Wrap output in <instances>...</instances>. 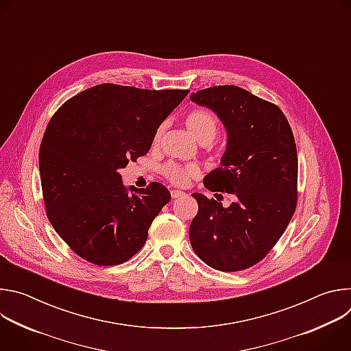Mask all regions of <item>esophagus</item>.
Returning a JSON list of instances; mask_svg holds the SVG:
<instances>
[{
	"label": "esophagus",
	"mask_w": 351,
	"mask_h": 351,
	"mask_svg": "<svg viewBox=\"0 0 351 351\" xmlns=\"http://www.w3.org/2000/svg\"><path fill=\"white\" fill-rule=\"evenodd\" d=\"M171 195H172V198H179V197L184 195V193L180 190H171Z\"/></svg>",
	"instance_id": "34e87169"
}]
</instances>
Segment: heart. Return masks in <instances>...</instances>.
Segmentation results:
<instances>
[{
    "label": "heart",
    "instance_id": "1",
    "mask_svg": "<svg viewBox=\"0 0 351 351\" xmlns=\"http://www.w3.org/2000/svg\"><path fill=\"white\" fill-rule=\"evenodd\" d=\"M184 125L189 132L202 144L211 143L218 134L219 125L217 117L206 108H193L184 115ZM162 133V126L154 134V143H158L160 136ZM164 176L175 186H184L189 183L191 178H194L198 171L194 167H180L178 164H167L162 168Z\"/></svg>",
    "mask_w": 351,
    "mask_h": 351
}]
</instances>
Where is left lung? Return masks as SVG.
I'll return each mask as SVG.
<instances>
[{
  "label": "left lung",
  "instance_id": "8db88e82",
  "mask_svg": "<svg viewBox=\"0 0 351 351\" xmlns=\"http://www.w3.org/2000/svg\"><path fill=\"white\" fill-rule=\"evenodd\" d=\"M191 101L213 110L228 132L221 167L204 178L207 198L193 193L198 213L190 223L194 253L207 265L237 272L258 264L286 230L297 206V148L280 108L237 86L191 93Z\"/></svg>",
  "mask_w": 351,
  "mask_h": 351
}]
</instances>
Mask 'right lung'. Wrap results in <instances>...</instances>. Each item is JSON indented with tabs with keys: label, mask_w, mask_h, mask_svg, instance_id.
I'll use <instances>...</instances> for the list:
<instances>
[{
	"label": "right lung",
	"mask_w": 351,
	"mask_h": 351,
	"mask_svg": "<svg viewBox=\"0 0 351 351\" xmlns=\"http://www.w3.org/2000/svg\"><path fill=\"white\" fill-rule=\"evenodd\" d=\"M187 93L104 83L69 98L48 122L38 153L45 213L83 260L118 265L144 245L171 193L153 182L130 194L118 171L148 153Z\"/></svg>",
	"instance_id": "1"
}]
</instances>
